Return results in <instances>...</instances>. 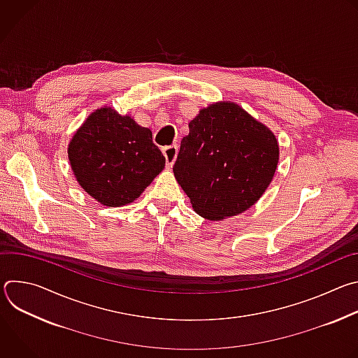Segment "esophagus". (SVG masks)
Masks as SVG:
<instances>
[{
	"mask_svg": "<svg viewBox=\"0 0 358 358\" xmlns=\"http://www.w3.org/2000/svg\"><path fill=\"white\" fill-rule=\"evenodd\" d=\"M163 155L166 157V163H167V167H173V164L176 163V159H177V155H178V145L174 144V145H169V147H164L163 148Z\"/></svg>",
	"mask_w": 358,
	"mask_h": 358,
	"instance_id": "esophagus-1",
	"label": "esophagus"
}]
</instances>
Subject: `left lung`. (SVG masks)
Wrapping results in <instances>:
<instances>
[{"label": "left lung", "mask_w": 358, "mask_h": 358, "mask_svg": "<svg viewBox=\"0 0 358 358\" xmlns=\"http://www.w3.org/2000/svg\"><path fill=\"white\" fill-rule=\"evenodd\" d=\"M182 137L174 177L202 218L221 221L250 208L278 169L279 144L235 101L199 110Z\"/></svg>", "instance_id": "left-lung-1"}]
</instances>
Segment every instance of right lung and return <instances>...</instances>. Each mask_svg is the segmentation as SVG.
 Masks as SVG:
<instances>
[{
	"instance_id": "add662e5",
	"label": "right lung",
	"mask_w": 358,
	"mask_h": 358,
	"mask_svg": "<svg viewBox=\"0 0 358 358\" xmlns=\"http://www.w3.org/2000/svg\"><path fill=\"white\" fill-rule=\"evenodd\" d=\"M68 159L79 185L105 207L129 206L166 166L151 130L110 106L87 116L68 145Z\"/></svg>"
}]
</instances>
